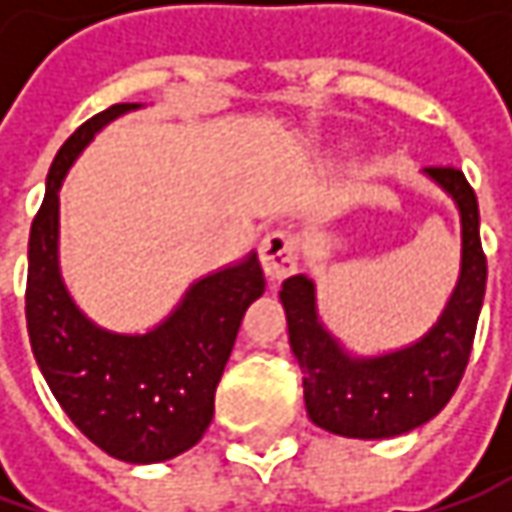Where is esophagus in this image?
Wrapping results in <instances>:
<instances>
[{"label":"esophagus","mask_w":512,"mask_h":512,"mask_svg":"<svg viewBox=\"0 0 512 512\" xmlns=\"http://www.w3.org/2000/svg\"><path fill=\"white\" fill-rule=\"evenodd\" d=\"M259 256H262L267 279L282 282L287 273L296 270V262H299V236L290 230H270L262 239Z\"/></svg>","instance_id":"34e87169"}]
</instances>
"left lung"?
Listing matches in <instances>:
<instances>
[{
    "label": "left lung",
    "mask_w": 512,
    "mask_h": 512,
    "mask_svg": "<svg viewBox=\"0 0 512 512\" xmlns=\"http://www.w3.org/2000/svg\"><path fill=\"white\" fill-rule=\"evenodd\" d=\"M450 196L462 222V265L442 316L416 342L359 356L319 316L316 285L305 273L282 282L290 350L302 367L310 422L347 439H393L430 422L462 382L482 313L487 259L479 239V202L462 170L424 168Z\"/></svg>",
    "instance_id": "left-lung-1"
}]
</instances>
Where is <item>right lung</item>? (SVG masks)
<instances>
[{"label":"right lung","mask_w":512,"mask_h":512,"mask_svg":"<svg viewBox=\"0 0 512 512\" xmlns=\"http://www.w3.org/2000/svg\"><path fill=\"white\" fill-rule=\"evenodd\" d=\"M139 108L102 110L56 153L30 225L25 316L36 364L70 422L119 462L156 464L205 436L242 316L265 293V273L250 250L196 279L145 333L96 325L73 302L59 267V190L93 136Z\"/></svg>","instance_id":"1"}]
</instances>
